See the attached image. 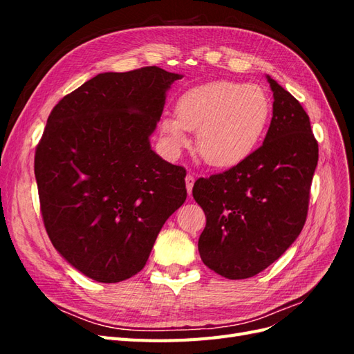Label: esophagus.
Wrapping results in <instances>:
<instances>
[{
  "label": "esophagus",
  "mask_w": 354,
  "mask_h": 354,
  "mask_svg": "<svg viewBox=\"0 0 354 354\" xmlns=\"http://www.w3.org/2000/svg\"><path fill=\"white\" fill-rule=\"evenodd\" d=\"M194 183H195V176L194 174H187L186 176V189H187V194H192V189H194Z\"/></svg>",
  "instance_id": "1"
}]
</instances>
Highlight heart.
<instances>
[{
    "instance_id": "b5f03b06",
    "label": "heart",
    "mask_w": 354,
    "mask_h": 354,
    "mask_svg": "<svg viewBox=\"0 0 354 354\" xmlns=\"http://www.w3.org/2000/svg\"><path fill=\"white\" fill-rule=\"evenodd\" d=\"M176 113L160 121L169 147H183L187 130H199L196 147L202 159L227 168L241 164L259 146L270 118V100L260 85L221 80L185 91Z\"/></svg>"
}]
</instances>
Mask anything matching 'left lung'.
Masks as SVG:
<instances>
[{"label":"left lung","mask_w":354,"mask_h":354,"mask_svg":"<svg viewBox=\"0 0 354 354\" xmlns=\"http://www.w3.org/2000/svg\"><path fill=\"white\" fill-rule=\"evenodd\" d=\"M273 116L263 145L220 174L195 181L205 212L199 255L227 279H248L274 263L301 233L319 158L303 106L267 77Z\"/></svg>","instance_id":"1"}]
</instances>
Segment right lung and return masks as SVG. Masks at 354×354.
Segmentation results:
<instances>
[{
  "mask_svg": "<svg viewBox=\"0 0 354 354\" xmlns=\"http://www.w3.org/2000/svg\"><path fill=\"white\" fill-rule=\"evenodd\" d=\"M181 75L106 72L53 108L35 151L41 216L55 248L93 281L140 272L160 227L183 205L186 169L149 143Z\"/></svg>",
  "mask_w": 354,
  "mask_h": 354,
  "instance_id": "obj_1",
  "label": "right lung"
}]
</instances>
